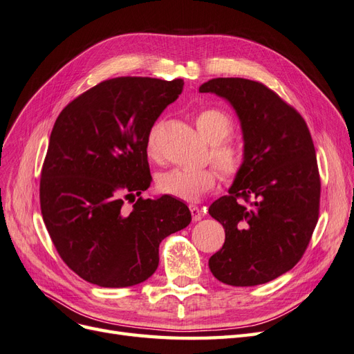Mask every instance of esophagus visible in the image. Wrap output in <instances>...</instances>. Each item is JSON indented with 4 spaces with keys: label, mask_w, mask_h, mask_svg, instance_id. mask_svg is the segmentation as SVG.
Wrapping results in <instances>:
<instances>
[{
    "label": "esophagus",
    "mask_w": 354,
    "mask_h": 354,
    "mask_svg": "<svg viewBox=\"0 0 354 354\" xmlns=\"http://www.w3.org/2000/svg\"><path fill=\"white\" fill-rule=\"evenodd\" d=\"M189 208H190V212H192V220H194V221H199V220H202V217H203V211H202L199 207H196V205H190Z\"/></svg>",
    "instance_id": "34e87169"
}]
</instances>
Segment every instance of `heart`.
<instances>
[{
  "label": "heart",
  "mask_w": 354,
  "mask_h": 354,
  "mask_svg": "<svg viewBox=\"0 0 354 354\" xmlns=\"http://www.w3.org/2000/svg\"><path fill=\"white\" fill-rule=\"evenodd\" d=\"M195 124L201 136L209 145H214L211 158L223 176H236L243 165V152L236 145L224 142L233 130L232 118L220 109L207 108L196 113ZM146 151L151 158L156 156V128H152L147 134ZM216 180L217 173L212 168H173L159 174L158 189L165 195L195 201L216 185Z\"/></svg>",
  "instance_id": "1"
}]
</instances>
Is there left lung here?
Returning a JSON list of instances; mask_svg holds the SVG:
<instances>
[{
	"label": "left lung",
	"mask_w": 354,
	"mask_h": 354,
	"mask_svg": "<svg viewBox=\"0 0 354 354\" xmlns=\"http://www.w3.org/2000/svg\"><path fill=\"white\" fill-rule=\"evenodd\" d=\"M199 91L230 103L243 138V165L229 195L208 209L226 232L209 270L232 286L270 282L299 261L317 223L320 178L312 136L303 116L261 82L214 78ZM239 197L253 201L245 206Z\"/></svg>",
	"instance_id": "obj_1"
}]
</instances>
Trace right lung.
I'll use <instances>...</instances> for the list:
<instances>
[{"label": "right lung", "mask_w": 354, "mask_h": 354, "mask_svg": "<svg viewBox=\"0 0 354 354\" xmlns=\"http://www.w3.org/2000/svg\"><path fill=\"white\" fill-rule=\"evenodd\" d=\"M183 85L180 78H112L56 120L41 173V212L62 260L84 281L103 288L145 282L158 269L159 243L192 221L186 203L171 195L124 208V199L151 186L147 134Z\"/></svg>", "instance_id": "obj_1"}]
</instances>
